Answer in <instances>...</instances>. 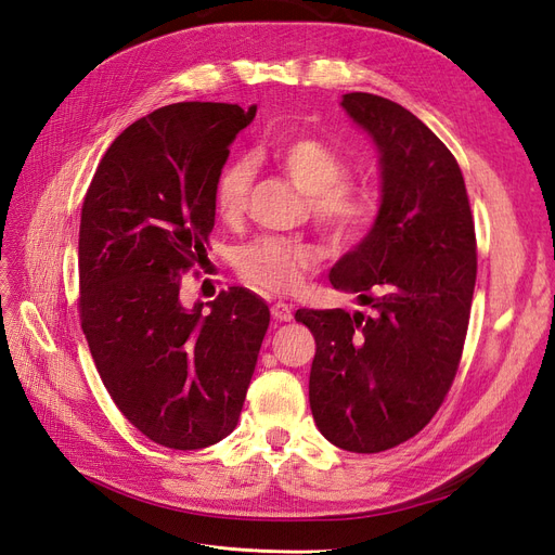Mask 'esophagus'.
Listing matches in <instances>:
<instances>
[{"instance_id": "obj_1", "label": "esophagus", "mask_w": 555, "mask_h": 555, "mask_svg": "<svg viewBox=\"0 0 555 555\" xmlns=\"http://www.w3.org/2000/svg\"><path fill=\"white\" fill-rule=\"evenodd\" d=\"M272 318H274L276 322H291V320H293V306L283 304V301H276V304L272 306Z\"/></svg>"}]
</instances>
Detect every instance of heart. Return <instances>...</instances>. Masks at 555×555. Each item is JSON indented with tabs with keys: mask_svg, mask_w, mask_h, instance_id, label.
Returning a JSON list of instances; mask_svg holds the SVG:
<instances>
[{
	"mask_svg": "<svg viewBox=\"0 0 555 555\" xmlns=\"http://www.w3.org/2000/svg\"><path fill=\"white\" fill-rule=\"evenodd\" d=\"M281 173L306 194L309 212L318 229L332 242H350L359 235L367 217L363 196L345 182L343 159L315 139H293L274 151ZM254 171L251 164L237 159L225 164L215 180L212 203L223 221H237L249 203ZM318 262V251L306 242L258 240L237 254L242 279L256 291L288 295L299 288L304 274Z\"/></svg>",
	"mask_w": 555,
	"mask_h": 555,
	"instance_id": "obj_1",
	"label": "heart"
}]
</instances>
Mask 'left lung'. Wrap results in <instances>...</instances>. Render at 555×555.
I'll return each instance as SVG.
<instances>
[{
  "label": "left lung",
  "instance_id": "obj_1",
  "mask_svg": "<svg viewBox=\"0 0 555 555\" xmlns=\"http://www.w3.org/2000/svg\"><path fill=\"white\" fill-rule=\"evenodd\" d=\"M340 107L379 155L373 229L330 272L367 313L299 309L315 338L309 400L326 441L382 453L418 435L455 379L476 288V231L460 164L393 100Z\"/></svg>",
  "mask_w": 555,
  "mask_h": 555
}]
</instances>
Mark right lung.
Wrapping results in <instances>:
<instances>
[{
	"label": "right lung",
	"mask_w": 555,
	"mask_h": 555,
	"mask_svg": "<svg viewBox=\"0 0 555 555\" xmlns=\"http://www.w3.org/2000/svg\"><path fill=\"white\" fill-rule=\"evenodd\" d=\"M256 107L178 102L122 130L79 223V318L102 384L141 435L198 450L229 437L270 309L246 288L184 306L180 276L208 258L212 190Z\"/></svg>",
	"instance_id": "obj_1"
}]
</instances>
